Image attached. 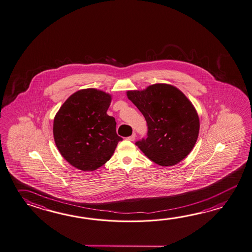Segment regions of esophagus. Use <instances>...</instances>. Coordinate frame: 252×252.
<instances>
[{"instance_id":"34e87169","label":"esophagus","mask_w":252,"mask_h":252,"mask_svg":"<svg viewBox=\"0 0 252 252\" xmlns=\"http://www.w3.org/2000/svg\"><path fill=\"white\" fill-rule=\"evenodd\" d=\"M127 140L128 141H134V139H135V134H133L131 136H129V137H127Z\"/></svg>"}]
</instances>
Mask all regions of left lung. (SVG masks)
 I'll return each instance as SVG.
<instances>
[{"label":"left lung","instance_id":"obj_1","mask_svg":"<svg viewBox=\"0 0 252 252\" xmlns=\"http://www.w3.org/2000/svg\"><path fill=\"white\" fill-rule=\"evenodd\" d=\"M126 96L147 122V138L135 143L144 155L163 167L185 159L200 127L196 109L185 94L173 85L155 83L142 91H127Z\"/></svg>","mask_w":252,"mask_h":252}]
</instances>
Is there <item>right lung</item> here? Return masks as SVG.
<instances>
[{
  "mask_svg": "<svg viewBox=\"0 0 252 252\" xmlns=\"http://www.w3.org/2000/svg\"><path fill=\"white\" fill-rule=\"evenodd\" d=\"M112 96L97 89L72 94L54 118L53 134L57 149L67 162L93 171L113 155L118 142L116 120L107 114Z\"/></svg>",
  "mask_w": 252,
  "mask_h": 252,
  "instance_id": "1",
  "label": "right lung"
}]
</instances>
